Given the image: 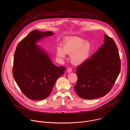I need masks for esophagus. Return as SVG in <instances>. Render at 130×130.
Segmentation results:
<instances>
[{
	"instance_id": "obj_1",
	"label": "esophagus",
	"mask_w": 130,
	"mask_h": 130,
	"mask_svg": "<svg viewBox=\"0 0 130 130\" xmlns=\"http://www.w3.org/2000/svg\"><path fill=\"white\" fill-rule=\"evenodd\" d=\"M67 72H71L72 71V68H71L69 67V68H67Z\"/></svg>"
}]
</instances>
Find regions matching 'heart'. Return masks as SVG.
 I'll use <instances>...</instances> for the list:
<instances>
[{
	"mask_svg": "<svg viewBox=\"0 0 130 130\" xmlns=\"http://www.w3.org/2000/svg\"><path fill=\"white\" fill-rule=\"evenodd\" d=\"M93 51L92 44L79 37H72L66 40L63 44V49L58 47L57 56L61 58L65 57V53L70 55V60L75 64H81L87 61Z\"/></svg>",
	"mask_w": 130,
	"mask_h": 130,
	"instance_id": "heart-1",
	"label": "heart"
}]
</instances>
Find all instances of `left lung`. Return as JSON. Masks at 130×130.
Wrapping results in <instances>:
<instances>
[{"mask_svg":"<svg viewBox=\"0 0 130 130\" xmlns=\"http://www.w3.org/2000/svg\"><path fill=\"white\" fill-rule=\"evenodd\" d=\"M120 68L117 46L112 38L105 34L104 44L90 59L77 67L78 81L75 90L84 99L103 97L113 86Z\"/></svg>","mask_w":130,"mask_h":130,"instance_id":"8db88e82","label":"left lung"}]
</instances>
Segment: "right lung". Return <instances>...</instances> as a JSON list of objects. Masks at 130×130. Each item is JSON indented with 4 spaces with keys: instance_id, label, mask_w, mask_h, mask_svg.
Masks as SVG:
<instances>
[{
    "instance_id": "add662e5",
    "label": "right lung",
    "mask_w": 130,
    "mask_h": 130,
    "mask_svg": "<svg viewBox=\"0 0 130 130\" xmlns=\"http://www.w3.org/2000/svg\"><path fill=\"white\" fill-rule=\"evenodd\" d=\"M53 32L33 30L17 45L14 53L13 75L23 93L32 100H41L51 94L57 79L66 68L52 62L48 53L36 43Z\"/></svg>"
}]
</instances>
